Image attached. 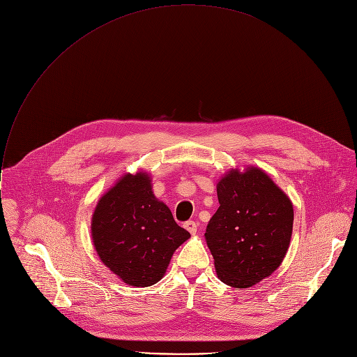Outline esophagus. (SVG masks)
I'll list each match as a JSON object with an SVG mask.
<instances>
[{
  "label": "esophagus",
  "instance_id": "1",
  "mask_svg": "<svg viewBox=\"0 0 357 357\" xmlns=\"http://www.w3.org/2000/svg\"><path fill=\"white\" fill-rule=\"evenodd\" d=\"M183 227L190 233V234H196V230H197V225L193 222V220H188L183 223Z\"/></svg>",
  "mask_w": 357,
  "mask_h": 357
}]
</instances>
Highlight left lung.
<instances>
[{"label":"left lung","mask_w":357,"mask_h":357,"mask_svg":"<svg viewBox=\"0 0 357 357\" xmlns=\"http://www.w3.org/2000/svg\"><path fill=\"white\" fill-rule=\"evenodd\" d=\"M218 199L220 206L205 233L218 277L234 288L256 285L288 251L292 202L256 167L229 171L218 182Z\"/></svg>","instance_id":"obj_1"}]
</instances>
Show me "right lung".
Segmentation results:
<instances>
[{
	"label": "right lung",
	"instance_id": "obj_1",
	"mask_svg": "<svg viewBox=\"0 0 357 357\" xmlns=\"http://www.w3.org/2000/svg\"><path fill=\"white\" fill-rule=\"evenodd\" d=\"M189 237L155 197L145 172L123 175L100 197L91 218V238L100 260L132 287L157 284L175 250Z\"/></svg>",
	"mask_w": 357,
	"mask_h": 357
}]
</instances>
